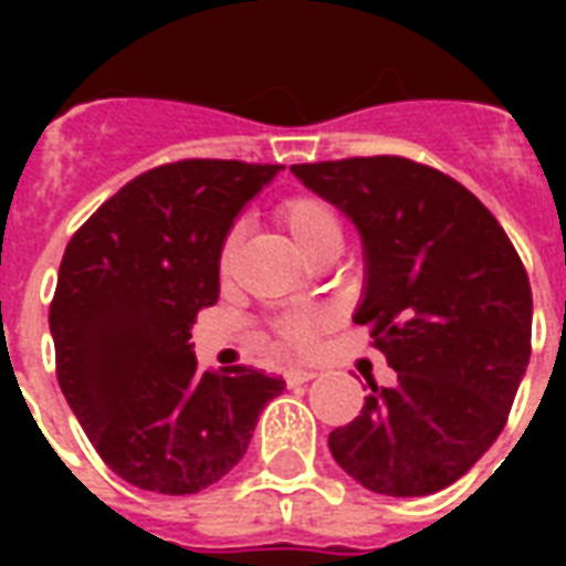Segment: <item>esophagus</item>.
<instances>
[{"instance_id": "1", "label": "esophagus", "mask_w": 566, "mask_h": 566, "mask_svg": "<svg viewBox=\"0 0 566 566\" xmlns=\"http://www.w3.org/2000/svg\"><path fill=\"white\" fill-rule=\"evenodd\" d=\"M314 376H317L314 370H287L284 373V381H287L291 387H296V385H305V381H311Z\"/></svg>"}]
</instances>
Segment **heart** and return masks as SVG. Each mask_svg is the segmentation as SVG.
<instances>
[{
	"label": "heart",
	"instance_id": "1",
	"mask_svg": "<svg viewBox=\"0 0 566 566\" xmlns=\"http://www.w3.org/2000/svg\"><path fill=\"white\" fill-rule=\"evenodd\" d=\"M279 220L293 238V243L308 258L326 255V252H340L344 247V222L340 213L323 196L300 193L284 199L279 205ZM240 229H231L220 247V270L229 273L234 252H238ZM323 328V314L319 311H293L287 317L275 323V335L284 346H305L311 337Z\"/></svg>",
	"mask_w": 566,
	"mask_h": 566
}]
</instances>
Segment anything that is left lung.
Returning a JSON list of instances; mask_svg holds the SVG:
<instances>
[{"instance_id":"8db88e82","label":"left lung","mask_w":566,"mask_h":566,"mask_svg":"<svg viewBox=\"0 0 566 566\" xmlns=\"http://www.w3.org/2000/svg\"><path fill=\"white\" fill-rule=\"evenodd\" d=\"M364 243L370 326L396 370L361 413L328 434L346 473L385 496L458 482L500 438L532 355V287L517 249L464 185L426 164L376 155L293 164Z\"/></svg>"}]
</instances>
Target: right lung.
Returning a JSON list of instances; mask_svg holds the SVG:
<instances>
[{
    "instance_id": "obj_1",
    "label": "right lung",
    "mask_w": 566,
    "mask_h": 566,
    "mask_svg": "<svg viewBox=\"0 0 566 566\" xmlns=\"http://www.w3.org/2000/svg\"><path fill=\"white\" fill-rule=\"evenodd\" d=\"M279 164L190 158L119 188L75 231L49 328L57 385L102 461L140 491L199 493L240 458L279 376L196 370L190 328L220 296V247Z\"/></svg>"
}]
</instances>
